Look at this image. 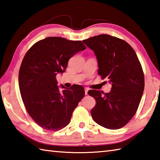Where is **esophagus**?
Masks as SVG:
<instances>
[{"label":"esophagus","mask_w":160,"mask_h":160,"mask_svg":"<svg viewBox=\"0 0 160 160\" xmlns=\"http://www.w3.org/2000/svg\"><path fill=\"white\" fill-rule=\"evenodd\" d=\"M89 91V89L88 88H85V94H88V92Z\"/></svg>","instance_id":"obj_1"}]
</instances>
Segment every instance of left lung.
I'll return each mask as SVG.
<instances>
[{
  "label": "left lung",
  "mask_w": 160,
  "mask_h": 160,
  "mask_svg": "<svg viewBox=\"0 0 160 160\" xmlns=\"http://www.w3.org/2000/svg\"><path fill=\"white\" fill-rule=\"evenodd\" d=\"M82 42L94 52L98 74L112 85L106 94L95 89L88 92L96 100L91 110L93 120L106 129L122 128L135 115L144 90V75L137 55L126 41L110 35Z\"/></svg>",
  "instance_id": "obj_1"
}]
</instances>
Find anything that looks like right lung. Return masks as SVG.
Returning <instances> with one entry per match:
<instances>
[{
	"instance_id": "add662e5",
	"label": "right lung",
	"mask_w": 160,
	"mask_h": 160,
	"mask_svg": "<svg viewBox=\"0 0 160 160\" xmlns=\"http://www.w3.org/2000/svg\"><path fill=\"white\" fill-rule=\"evenodd\" d=\"M80 40L48 37L32 46L19 72V87L27 112L46 130L58 131L71 122L72 113L85 96L79 85L59 91L56 76L63 73L75 54L85 50Z\"/></svg>"
}]
</instances>
